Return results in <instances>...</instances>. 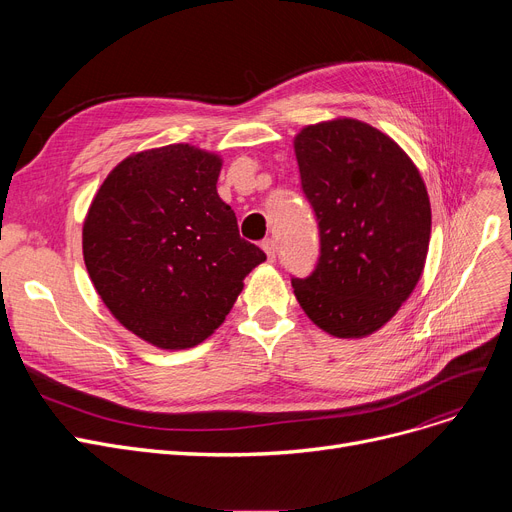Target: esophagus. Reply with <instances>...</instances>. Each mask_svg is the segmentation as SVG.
Instances as JSON below:
<instances>
[{
    "label": "esophagus",
    "mask_w": 512,
    "mask_h": 512,
    "mask_svg": "<svg viewBox=\"0 0 512 512\" xmlns=\"http://www.w3.org/2000/svg\"><path fill=\"white\" fill-rule=\"evenodd\" d=\"M261 247H263L267 259H270V261L276 259V242H274V238H265V240L261 242Z\"/></svg>",
    "instance_id": "esophagus-1"
}]
</instances>
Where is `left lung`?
<instances>
[{
    "label": "left lung",
    "instance_id": "8db88e82",
    "mask_svg": "<svg viewBox=\"0 0 512 512\" xmlns=\"http://www.w3.org/2000/svg\"><path fill=\"white\" fill-rule=\"evenodd\" d=\"M294 153L319 228V259L292 278L294 297L324 332L369 336L421 278L432 232L423 178L390 137L351 118L303 128Z\"/></svg>",
    "mask_w": 512,
    "mask_h": 512
}]
</instances>
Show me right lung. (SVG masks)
<instances>
[{"label":"right lung","instance_id":"1","mask_svg":"<svg viewBox=\"0 0 512 512\" xmlns=\"http://www.w3.org/2000/svg\"><path fill=\"white\" fill-rule=\"evenodd\" d=\"M222 159L191 145L130 155L97 191L83 226L91 282L120 324L178 351L222 326L265 253L240 238L218 195Z\"/></svg>","mask_w":512,"mask_h":512}]
</instances>
